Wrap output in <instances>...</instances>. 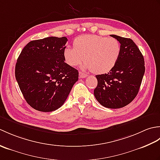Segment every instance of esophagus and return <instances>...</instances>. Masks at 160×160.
Instances as JSON below:
<instances>
[{
  "mask_svg": "<svg viewBox=\"0 0 160 160\" xmlns=\"http://www.w3.org/2000/svg\"><path fill=\"white\" fill-rule=\"evenodd\" d=\"M79 76H80V78H84L87 77V75L85 74V73H82V72H79Z\"/></svg>",
  "mask_w": 160,
  "mask_h": 160,
  "instance_id": "1",
  "label": "esophagus"
}]
</instances>
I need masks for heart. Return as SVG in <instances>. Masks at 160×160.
Returning <instances> with one entry per match:
<instances>
[{
	"mask_svg": "<svg viewBox=\"0 0 160 160\" xmlns=\"http://www.w3.org/2000/svg\"><path fill=\"white\" fill-rule=\"evenodd\" d=\"M73 47H66L62 52L64 62L70 67L82 62L84 67L95 73H107L116 64L120 54V45L113 37L105 38L97 35H82L73 42Z\"/></svg>",
	"mask_w": 160,
	"mask_h": 160,
	"instance_id": "obj_1",
	"label": "heart"
}]
</instances>
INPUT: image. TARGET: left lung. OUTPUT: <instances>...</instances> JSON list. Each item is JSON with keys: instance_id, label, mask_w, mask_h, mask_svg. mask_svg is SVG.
Instances as JSON below:
<instances>
[{"instance_id": "obj_1", "label": "left lung", "mask_w": 160, "mask_h": 160, "mask_svg": "<svg viewBox=\"0 0 160 160\" xmlns=\"http://www.w3.org/2000/svg\"><path fill=\"white\" fill-rule=\"evenodd\" d=\"M120 43V54L115 67L108 73L97 75L94 96L103 107L120 108L136 97L145 72L144 60L131 38L111 35Z\"/></svg>"}]
</instances>
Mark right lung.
Instances as JSON below:
<instances>
[{
	"label": "right lung",
	"mask_w": 160,
	"mask_h": 160,
	"mask_svg": "<svg viewBox=\"0 0 160 160\" xmlns=\"http://www.w3.org/2000/svg\"><path fill=\"white\" fill-rule=\"evenodd\" d=\"M66 37L32 40L20 53L15 67L20 89L30 106L42 112L53 111L66 101L78 71L64 62Z\"/></svg>",
	"instance_id": "right-lung-1"
}]
</instances>
